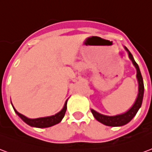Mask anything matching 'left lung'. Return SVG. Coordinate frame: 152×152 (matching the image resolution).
<instances>
[{
  "label": "left lung",
  "mask_w": 152,
  "mask_h": 152,
  "mask_svg": "<svg viewBox=\"0 0 152 152\" xmlns=\"http://www.w3.org/2000/svg\"><path fill=\"white\" fill-rule=\"evenodd\" d=\"M128 54H129V59L131 60V61L134 64V65L136 68L137 70V79L138 82V96L136 98L134 104H133L131 108H129V110L124 113L119 114V115H116V116H106V115H103L101 113H99L98 112L95 111L94 109H91V111L92 113L93 116L96 118V120L99 121L102 124H104L105 126H122L124 125H126L127 123H129L130 121L132 120L134 117L136 113H138V109L140 108L142 103V99H143V94H144V85H143V80H142V77L141 72L139 69V67L137 63L135 62L134 59L133 57L132 54L130 53L128 48L125 47Z\"/></svg>",
  "instance_id": "1"
}]
</instances>
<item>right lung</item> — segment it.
Instances as JSON below:
<instances>
[{
    "label": "right lung",
    "instance_id": "1",
    "mask_svg": "<svg viewBox=\"0 0 152 152\" xmlns=\"http://www.w3.org/2000/svg\"><path fill=\"white\" fill-rule=\"evenodd\" d=\"M67 100L65 101L64 107H63L62 109L59 113H57L55 114V115H53V116H50V117H39V118H36V119H30L28 117H25L23 114L19 113L14 107L13 108H14V112L17 113L18 116L24 122H26L27 125H29V126H32V127H36V128H47V127H51V126H55V125L61 121L63 117L65 116L66 108H67Z\"/></svg>",
    "mask_w": 152,
    "mask_h": 152
}]
</instances>
